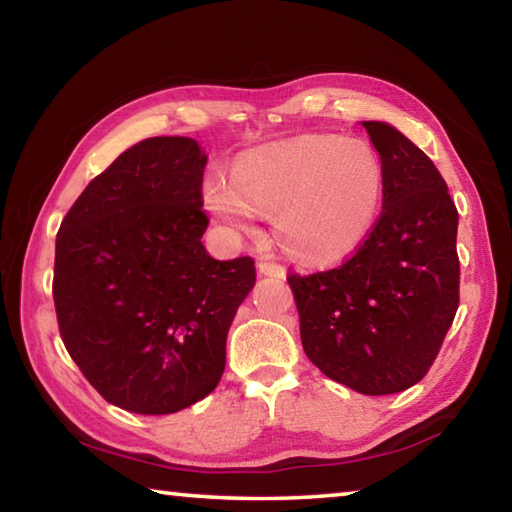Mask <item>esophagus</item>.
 Segmentation results:
<instances>
[{"mask_svg":"<svg viewBox=\"0 0 512 512\" xmlns=\"http://www.w3.org/2000/svg\"><path fill=\"white\" fill-rule=\"evenodd\" d=\"M257 271L264 273V275H271V278H285V269H282L280 264L269 262V259H259Z\"/></svg>","mask_w":512,"mask_h":512,"instance_id":"34e87169","label":"esophagus"}]
</instances>
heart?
I'll return each mask as SVG.
<instances>
[{
	"instance_id": "obj_1",
	"label": "heart",
	"mask_w": 512,
	"mask_h": 512,
	"mask_svg": "<svg viewBox=\"0 0 512 512\" xmlns=\"http://www.w3.org/2000/svg\"><path fill=\"white\" fill-rule=\"evenodd\" d=\"M383 189L371 145L321 134L250 150L232 175L214 170L202 184V205L230 234L255 232L264 214H273L291 255L332 264L371 237Z\"/></svg>"
}]
</instances>
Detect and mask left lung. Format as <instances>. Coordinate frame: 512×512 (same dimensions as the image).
I'll return each mask as SVG.
<instances>
[{
  "instance_id": "obj_1",
  "label": "left lung",
  "mask_w": 512,
  "mask_h": 512,
  "mask_svg": "<svg viewBox=\"0 0 512 512\" xmlns=\"http://www.w3.org/2000/svg\"><path fill=\"white\" fill-rule=\"evenodd\" d=\"M383 166V212L348 262L289 275L305 355L328 378L383 396L426 376L458 310V212L431 159L364 120Z\"/></svg>"
}]
</instances>
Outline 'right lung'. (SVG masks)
I'll list each match as a JSON object with an SVG mask.
<instances>
[{
  "mask_svg": "<svg viewBox=\"0 0 512 512\" xmlns=\"http://www.w3.org/2000/svg\"><path fill=\"white\" fill-rule=\"evenodd\" d=\"M207 154L154 136L86 186L56 234L54 305L70 358L136 415H173L214 392L255 262L202 246Z\"/></svg>",
  "mask_w": 512,
  "mask_h": 512,
  "instance_id": "add662e5",
  "label": "right lung"
}]
</instances>
